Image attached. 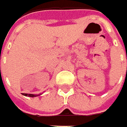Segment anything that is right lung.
<instances>
[{
    "label": "right lung",
    "mask_w": 127,
    "mask_h": 127,
    "mask_svg": "<svg viewBox=\"0 0 127 127\" xmlns=\"http://www.w3.org/2000/svg\"><path fill=\"white\" fill-rule=\"evenodd\" d=\"M24 96H29V97H36L40 95H41L42 94L40 93V94H22Z\"/></svg>",
    "instance_id": "right-lung-1"
}]
</instances>
